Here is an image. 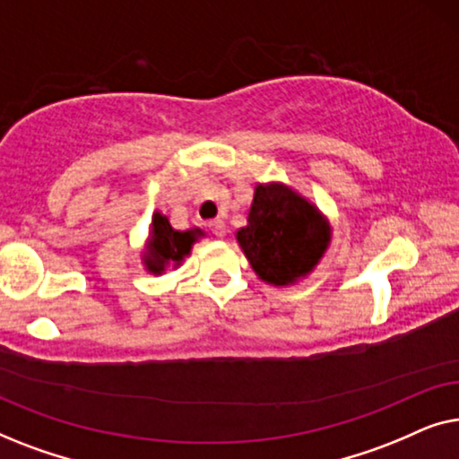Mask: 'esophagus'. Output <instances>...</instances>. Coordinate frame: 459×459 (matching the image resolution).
Listing matches in <instances>:
<instances>
[{"mask_svg":"<svg viewBox=\"0 0 459 459\" xmlns=\"http://www.w3.org/2000/svg\"><path fill=\"white\" fill-rule=\"evenodd\" d=\"M209 230L211 234L215 238H223L225 236V223L223 221H211L209 223Z\"/></svg>","mask_w":459,"mask_h":459,"instance_id":"obj_1","label":"esophagus"}]
</instances>
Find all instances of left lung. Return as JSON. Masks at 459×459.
<instances>
[{
  "mask_svg": "<svg viewBox=\"0 0 459 459\" xmlns=\"http://www.w3.org/2000/svg\"><path fill=\"white\" fill-rule=\"evenodd\" d=\"M263 281L294 284L317 265L330 242V228L316 206L281 184L256 186L248 225L236 234Z\"/></svg>",
  "mask_w": 459,
  "mask_h": 459,
  "instance_id": "1",
  "label": "left lung"
}]
</instances>
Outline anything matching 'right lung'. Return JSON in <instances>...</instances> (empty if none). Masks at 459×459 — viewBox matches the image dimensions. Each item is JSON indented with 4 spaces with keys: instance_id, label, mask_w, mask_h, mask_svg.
Segmentation results:
<instances>
[{
    "instance_id": "obj_1",
    "label": "right lung",
    "mask_w": 459,
    "mask_h": 459,
    "mask_svg": "<svg viewBox=\"0 0 459 459\" xmlns=\"http://www.w3.org/2000/svg\"><path fill=\"white\" fill-rule=\"evenodd\" d=\"M196 234H200L198 230H190V231L173 230L165 215L154 212L152 236H150L146 256H143V263H146L148 272L162 273L169 263L179 265V263L184 261V256L190 255L192 244L196 242Z\"/></svg>"
}]
</instances>
